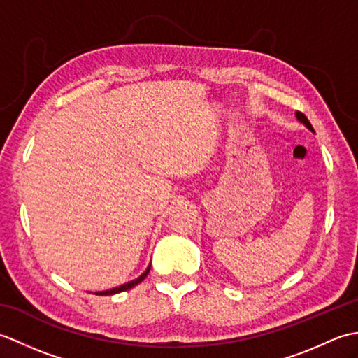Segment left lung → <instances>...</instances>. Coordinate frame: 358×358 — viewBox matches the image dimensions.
<instances>
[{
  "label": "left lung",
  "instance_id": "1",
  "mask_svg": "<svg viewBox=\"0 0 358 358\" xmlns=\"http://www.w3.org/2000/svg\"><path fill=\"white\" fill-rule=\"evenodd\" d=\"M295 117H296V120H299V121H300V123H301L303 126H305V127H308L310 132H314V127H313V124H310V123H309V120H308V118H306L305 115H303V113H301V112H295ZM314 134H315V132H314Z\"/></svg>",
  "mask_w": 358,
  "mask_h": 358
}]
</instances>
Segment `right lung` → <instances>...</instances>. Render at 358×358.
Returning a JSON list of instances; mask_svg holds the SVG:
<instances>
[{"label":"right lung","instance_id":"add662e5","mask_svg":"<svg viewBox=\"0 0 358 358\" xmlns=\"http://www.w3.org/2000/svg\"><path fill=\"white\" fill-rule=\"evenodd\" d=\"M150 271V264L148 266V269L144 271L141 275L138 278H135L132 281H127V283L121 285L118 287H112V289H108V291H101V292H95V295H113V294H118V292H124V291H129V289H132L134 286H136L138 283H141V281L148 277V273Z\"/></svg>","mask_w":358,"mask_h":358}]
</instances>
